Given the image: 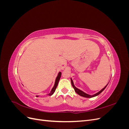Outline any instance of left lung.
Here are the masks:
<instances>
[{"instance_id": "8db88e82", "label": "left lung", "mask_w": 129, "mask_h": 129, "mask_svg": "<svg viewBox=\"0 0 129 129\" xmlns=\"http://www.w3.org/2000/svg\"><path fill=\"white\" fill-rule=\"evenodd\" d=\"M71 83H72V86H73V88L74 89V90H75V91L77 93L78 95H79L80 96H82V97H86V98H92V97H95V96H98L99 94H100V93L102 92L105 89V88L107 87V86L108 85V83L105 85V86L102 89H101V90L100 91H99L98 92H97V93H95V94H93V95H89V94H88V93H85L84 92H83V91H82V90H81L80 89H78L77 88H76L75 85H74V82H73V81L72 80V79L71 78Z\"/></svg>"}]
</instances>
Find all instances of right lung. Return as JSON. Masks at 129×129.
<instances>
[{
  "instance_id": "obj_1",
  "label": "right lung",
  "mask_w": 129,
  "mask_h": 129,
  "mask_svg": "<svg viewBox=\"0 0 129 129\" xmlns=\"http://www.w3.org/2000/svg\"><path fill=\"white\" fill-rule=\"evenodd\" d=\"M61 76V72H58V74H57V77H56V79H55V83H54V86H53V88L52 89L51 91H50V93H48V94H47L48 96H50L52 95L53 94V93H54V92H55V89H56V87H57V85H58V81H59V80H60V79ZM38 96H36V97H38Z\"/></svg>"
}]
</instances>
